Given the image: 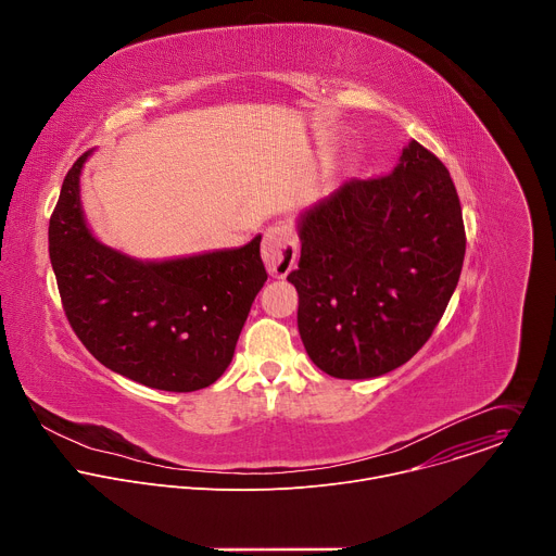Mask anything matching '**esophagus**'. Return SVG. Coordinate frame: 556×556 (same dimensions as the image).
Returning <instances> with one entry per match:
<instances>
[{
	"label": "esophagus",
	"mask_w": 556,
	"mask_h": 556,
	"mask_svg": "<svg viewBox=\"0 0 556 556\" xmlns=\"http://www.w3.org/2000/svg\"><path fill=\"white\" fill-rule=\"evenodd\" d=\"M262 260L273 277H286L296 264V240L290 226H270L264 235Z\"/></svg>",
	"instance_id": "esophagus-1"
}]
</instances>
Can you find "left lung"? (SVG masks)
Instances as JSON below:
<instances>
[{
  "instance_id": "8db88e82",
  "label": "left lung",
  "mask_w": 556,
  "mask_h": 556,
  "mask_svg": "<svg viewBox=\"0 0 556 556\" xmlns=\"http://www.w3.org/2000/svg\"><path fill=\"white\" fill-rule=\"evenodd\" d=\"M296 326L321 371L363 380L405 365L457 286L466 237L446 167L412 140L384 178L348 180L296 217Z\"/></svg>"
}]
</instances>
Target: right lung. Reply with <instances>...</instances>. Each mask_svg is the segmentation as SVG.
Masks as SVG:
<instances>
[{
    "mask_svg": "<svg viewBox=\"0 0 556 556\" xmlns=\"http://www.w3.org/2000/svg\"><path fill=\"white\" fill-rule=\"evenodd\" d=\"M67 172L50 217V264L72 330L108 369L163 391H198L230 365L268 275L262 235L240 249L136 260L103 244L81 204V172Z\"/></svg>",
    "mask_w": 556,
    "mask_h": 556,
    "instance_id": "1",
    "label": "right lung"
}]
</instances>
